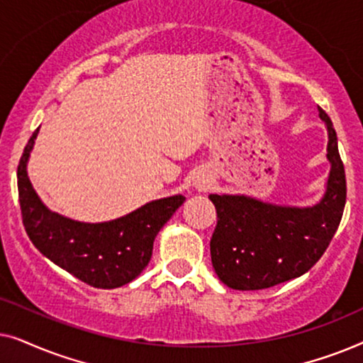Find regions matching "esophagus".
Wrapping results in <instances>:
<instances>
[{"instance_id": "34e87169", "label": "esophagus", "mask_w": 363, "mask_h": 363, "mask_svg": "<svg viewBox=\"0 0 363 363\" xmlns=\"http://www.w3.org/2000/svg\"><path fill=\"white\" fill-rule=\"evenodd\" d=\"M211 183H213V178L208 175L206 172H200L198 175L195 177V182H193V185L198 191H206L211 188Z\"/></svg>"}]
</instances>
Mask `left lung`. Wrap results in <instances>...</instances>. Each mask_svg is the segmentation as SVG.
Wrapping results in <instances>:
<instances>
[{
	"label": "left lung",
	"instance_id": "obj_1",
	"mask_svg": "<svg viewBox=\"0 0 363 363\" xmlns=\"http://www.w3.org/2000/svg\"><path fill=\"white\" fill-rule=\"evenodd\" d=\"M327 125L330 163L324 196L312 206L272 205L246 195H210L218 223L210 241L211 262L223 284L236 291L267 289L306 274L334 238L344 213V163L330 117Z\"/></svg>",
	"mask_w": 363,
	"mask_h": 363
}]
</instances>
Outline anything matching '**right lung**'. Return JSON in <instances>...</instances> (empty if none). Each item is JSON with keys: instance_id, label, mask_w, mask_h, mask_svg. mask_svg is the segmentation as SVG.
<instances>
[{"instance_id": "right-lung-1", "label": "right lung", "mask_w": 363, "mask_h": 363, "mask_svg": "<svg viewBox=\"0 0 363 363\" xmlns=\"http://www.w3.org/2000/svg\"><path fill=\"white\" fill-rule=\"evenodd\" d=\"M36 128L18 165L23 225L33 245L54 264L99 289H116L135 279L148 266L153 241L185 196L160 198L117 220L84 223L54 213L41 201L28 177Z\"/></svg>"}]
</instances>
